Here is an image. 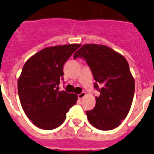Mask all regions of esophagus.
Returning a JSON list of instances; mask_svg holds the SVG:
<instances>
[{
    "label": "esophagus",
    "instance_id": "esophagus-1",
    "mask_svg": "<svg viewBox=\"0 0 154 154\" xmlns=\"http://www.w3.org/2000/svg\"><path fill=\"white\" fill-rule=\"evenodd\" d=\"M86 96V92H82L80 94H79L78 95V99H82V98H83V97H85Z\"/></svg>",
    "mask_w": 154,
    "mask_h": 154
}]
</instances>
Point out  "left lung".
<instances>
[{
    "instance_id": "left-lung-1",
    "label": "left lung",
    "mask_w": 154,
    "mask_h": 154,
    "mask_svg": "<svg viewBox=\"0 0 154 154\" xmlns=\"http://www.w3.org/2000/svg\"><path fill=\"white\" fill-rule=\"evenodd\" d=\"M83 58L90 68L100 92L95 106L86 111L89 122L100 130H110L120 125L131 108L135 92V80L124 56L110 47L85 44L74 55Z\"/></svg>"
}]
</instances>
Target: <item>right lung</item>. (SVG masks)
<instances>
[{"label":"right lung","mask_w":154,"mask_h":154,"mask_svg":"<svg viewBox=\"0 0 154 154\" xmlns=\"http://www.w3.org/2000/svg\"><path fill=\"white\" fill-rule=\"evenodd\" d=\"M80 44L47 47L31 56L18 80L22 109L30 120L45 130L59 127L77 101V95L59 91L63 66Z\"/></svg>","instance_id":"1"}]
</instances>
